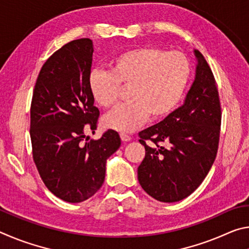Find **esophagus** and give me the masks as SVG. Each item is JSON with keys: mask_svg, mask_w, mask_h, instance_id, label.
Wrapping results in <instances>:
<instances>
[{"mask_svg": "<svg viewBox=\"0 0 249 249\" xmlns=\"http://www.w3.org/2000/svg\"><path fill=\"white\" fill-rule=\"evenodd\" d=\"M121 140L123 141V142H129L130 141V136L129 135H127V134H124V133H121Z\"/></svg>", "mask_w": 249, "mask_h": 249, "instance_id": "esophagus-1", "label": "esophagus"}]
</instances>
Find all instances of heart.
Returning a JSON list of instances; mask_svg holds the SVG:
<instances>
[{"label": "heart", "instance_id": "heart-1", "mask_svg": "<svg viewBox=\"0 0 249 249\" xmlns=\"http://www.w3.org/2000/svg\"><path fill=\"white\" fill-rule=\"evenodd\" d=\"M111 71L93 69L88 78L92 98L102 107H112L128 88L129 102L104 117L108 128L132 132L151 120L166 119L178 107L191 77V62L180 52L157 47L125 50L109 62Z\"/></svg>", "mask_w": 249, "mask_h": 249}]
</instances>
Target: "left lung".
Returning <instances> with one entry per match:
<instances>
[{
    "label": "left lung",
    "instance_id": "left-lung-1",
    "mask_svg": "<svg viewBox=\"0 0 249 249\" xmlns=\"http://www.w3.org/2000/svg\"><path fill=\"white\" fill-rule=\"evenodd\" d=\"M196 80L184 103L165 120L138 133L145 158L138 181L146 193L160 202H178L202 183L215 160L222 120L217 84L202 53ZM146 140L154 145L148 146Z\"/></svg>",
    "mask_w": 249,
    "mask_h": 249
}]
</instances>
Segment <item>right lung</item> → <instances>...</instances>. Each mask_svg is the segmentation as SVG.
Segmentation results:
<instances>
[{"mask_svg":"<svg viewBox=\"0 0 249 249\" xmlns=\"http://www.w3.org/2000/svg\"><path fill=\"white\" fill-rule=\"evenodd\" d=\"M93 44L90 38L69 41L40 69L31 104L33 159L43 182L59 199L79 203L102 187L107 159L121 146L117 132L94 133L99 108L88 87Z\"/></svg>","mask_w":249,"mask_h":249,"instance_id":"right-lung-1","label":"right lung"}]
</instances>
